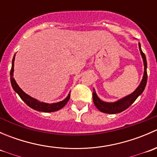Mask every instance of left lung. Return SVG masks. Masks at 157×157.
Instances as JSON below:
<instances>
[{
	"label": "left lung",
	"mask_w": 157,
	"mask_h": 157,
	"mask_svg": "<svg viewBox=\"0 0 157 157\" xmlns=\"http://www.w3.org/2000/svg\"><path fill=\"white\" fill-rule=\"evenodd\" d=\"M139 45V49H140V55H141L142 58H143L144 61V76L143 79H142L141 82L139 84V86H137V89L133 92L131 94L128 95V96H124L122 99H118V101H115L114 102H104V101L101 100L98 96L96 95V92H93V102H94L96 107L99 109L100 112H104V113L107 114H116V113H120V112H123L125 109H127L134 101L137 99V98L140 95H141V93H143L144 90L145 86H146L147 81V59L146 56H145L144 53L142 52L141 47H140V44H138ZM94 90V89H93Z\"/></svg>",
	"instance_id": "obj_1"
}]
</instances>
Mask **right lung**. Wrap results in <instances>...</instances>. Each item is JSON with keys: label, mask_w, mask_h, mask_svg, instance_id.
<instances>
[{"label": "right lung", "mask_w": 157, "mask_h": 157, "mask_svg": "<svg viewBox=\"0 0 157 157\" xmlns=\"http://www.w3.org/2000/svg\"><path fill=\"white\" fill-rule=\"evenodd\" d=\"M14 60H15V55H14L13 58L12 60V67L10 70V83L12 85V87L14 91L20 96V97L23 99V102L29 106L30 108L35 109V110L38 111V112H52L58 111L59 109H62L64 105L67 104L70 99V93L68 96L64 99V100L61 101V102H55V103H46V102H40V101L37 100L36 99H34L32 96H29L26 94L25 92L23 91L21 88L18 86V84L16 82L15 79L13 78V71H14Z\"/></svg>", "instance_id": "1"}]
</instances>
